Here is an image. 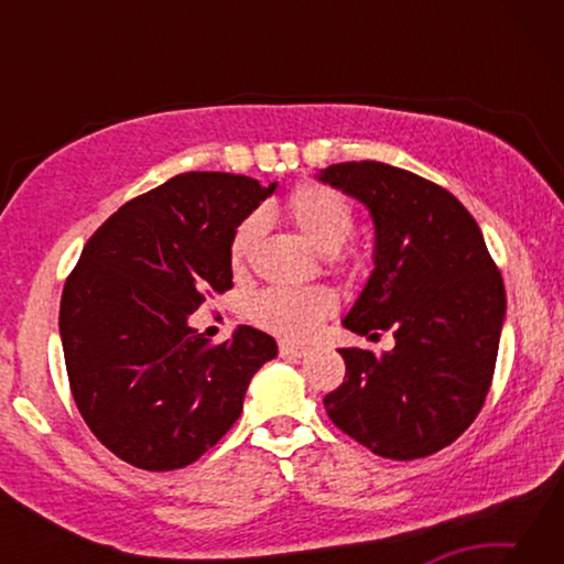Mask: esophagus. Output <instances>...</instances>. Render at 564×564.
<instances>
[{
	"mask_svg": "<svg viewBox=\"0 0 564 564\" xmlns=\"http://www.w3.org/2000/svg\"><path fill=\"white\" fill-rule=\"evenodd\" d=\"M279 352H281V358H305L308 356V348L293 346V343H281Z\"/></svg>",
	"mask_w": 564,
	"mask_h": 564,
	"instance_id": "34e87169",
	"label": "esophagus"
}]
</instances>
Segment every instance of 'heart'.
I'll return each instance as SVG.
<instances>
[{
  "label": "heart",
  "instance_id": "b5f03b06",
  "mask_svg": "<svg viewBox=\"0 0 564 564\" xmlns=\"http://www.w3.org/2000/svg\"><path fill=\"white\" fill-rule=\"evenodd\" d=\"M285 216L299 228L305 241L321 253H336L352 231V208L338 191L321 184H303L285 202ZM263 216H246L231 238V265L238 271L251 259L263 236ZM336 308V299L323 289H265L251 301V318L265 330L283 338H308L321 321Z\"/></svg>",
  "mask_w": 564,
  "mask_h": 564
}]
</instances>
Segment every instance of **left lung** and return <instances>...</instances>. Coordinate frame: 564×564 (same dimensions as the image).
<instances>
[{
    "instance_id": "left-lung-1",
    "label": "left lung",
    "mask_w": 564,
    "mask_h": 564,
    "mask_svg": "<svg viewBox=\"0 0 564 564\" xmlns=\"http://www.w3.org/2000/svg\"><path fill=\"white\" fill-rule=\"evenodd\" d=\"M318 181L370 212L373 271L343 326L395 348H340L346 380L323 398L352 441L415 460L457 441L488 395L505 323V285L480 226L443 186L380 161L321 169Z\"/></svg>"
}]
</instances>
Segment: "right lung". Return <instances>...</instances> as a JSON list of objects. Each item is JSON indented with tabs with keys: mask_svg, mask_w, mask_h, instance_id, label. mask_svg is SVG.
<instances>
[{
	"mask_svg": "<svg viewBox=\"0 0 564 564\" xmlns=\"http://www.w3.org/2000/svg\"><path fill=\"white\" fill-rule=\"evenodd\" d=\"M275 186L188 171L111 214L64 283L59 333L74 403L101 445L141 470L198 460L279 352L241 326L212 346L188 316L234 285L231 238Z\"/></svg>",
	"mask_w": 564,
	"mask_h": 564,
	"instance_id": "add662e5",
	"label": "right lung"
}]
</instances>
